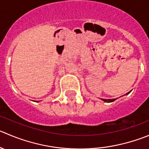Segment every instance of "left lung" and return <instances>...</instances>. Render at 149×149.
I'll use <instances>...</instances> for the list:
<instances>
[{"mask_svg":"<svg viewBox=\"0 0 149 149\" xmlns=\"http://www.w3.org/2000/svg\"><path fill=\"white\" fill-rule=\"evenodd\" d=\"M102 100L105 101V102H113L116 99H102Z\"/></svg>","mask_w":149,"mask_h":149,"instance_id":"8db88e82","label":"left lung"}]
</instances>
